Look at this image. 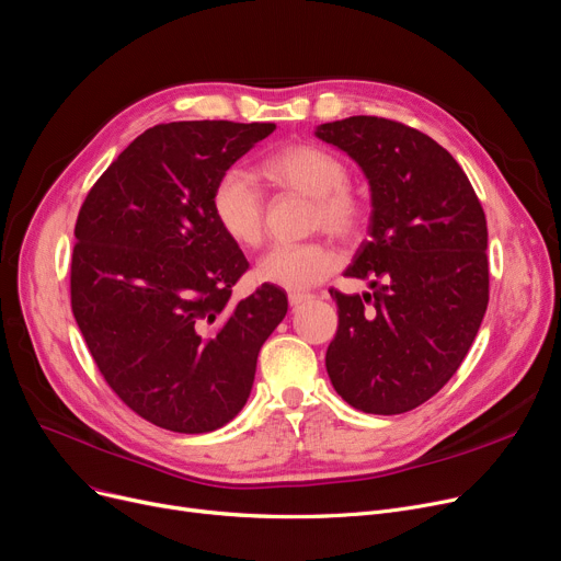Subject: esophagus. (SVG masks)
<instances>
[{"label": "esophagus", "instance_id": "obj_1", "mask_svg": "<svg viewBox=\"0 0 561 561\" xmlns=\"http://www.w3.org/2000/svg\"><path fill=\"white\" fill-rule=\"evenodd\" d=\"M309 298H311L309 294H288V305H290V307H298V305L307 302Z\"/></svg>", "mask_w": 561, "mask_h": 561}]
</instances>
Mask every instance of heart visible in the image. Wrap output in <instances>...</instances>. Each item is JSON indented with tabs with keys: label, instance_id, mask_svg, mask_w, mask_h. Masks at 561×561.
<instances>
[{
	"label": "heart",
	"instance_id": "obj_1",
	"mask_svg": "<svg viewBox=\"0 0 561 561\" xmlns=\"http://www.w3.org/2000/svg\"><path fill=\"white\" fill-rule=\"evenodd\" d=\"M263 172L284 190L311 199V229H323L339 240L355 238L367 204L348 187V167L319 144H288L263 162ZM215 222L240 248H256L263 240L265 206L263 194L242 169H229L217 179L210 197ZM336 267V254L325 242L275 245L256 263V279L284 290H305L323 282Z\"/></svg>",
	"mask_w": 561,
	"mask_h": 561
}]
</instances>
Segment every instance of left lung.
<instances>
[{"label": "left lung", "mask_w": 561, "mask_h": 561, "mask_svg": "<svg viewBox=\"0 0 561 561\" xmlns=\"http://www.w3.org/2000/svg\"><path fill=\"white\" fill-rule=\"evenodd\" d=\"M357 162L371 192L369 240L334 290L339 328L325 367L336 394L371 415H401L440 392L489 307V231L460 164L428 135L378 116L313 133Z\"/></svg>", "instance_id": "1"}]
</instances>
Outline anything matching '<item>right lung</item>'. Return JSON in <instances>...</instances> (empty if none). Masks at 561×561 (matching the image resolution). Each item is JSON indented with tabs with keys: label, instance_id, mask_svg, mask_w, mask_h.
Wrapping results in <instances>:
<instances>
[{
	"label": "right lung",
	"instance_id": "add662e5",
	"mask_svg": "<svg viewBox=\"0 0 561 561\" xmlns=\"http://www.w3.org/2000/svg\"><path fill=\"white\" fill-rule=\"evenodd\" d=\"M275 124L174 121L141 133L80 208L70 305L107 385L139 417L208 433L248 403L288 300L231 305L248 259L215 222L213 187Z\"/></svg>",
	"mask_w": 561,
	"mask_h": 561
}]
</instances>
